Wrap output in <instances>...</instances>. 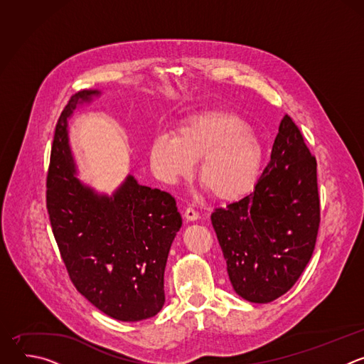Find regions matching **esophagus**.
<instances>
[{
  "label": "esophagus",
  "instance_id": "obj_1",
  "mask_svg": "<svg viewBox=\"0 0 364 364\" xmlns=\"http://www.w3.org/2000/svg\"><path fill=\"white\" fill-rule=\"evenodd\" d=\"M184 218L188 222H194L198 219V212L194 209V207H187V209L184 210Z\"/></svg>",
  "mask_w": 364,
  "mask_h": 364
}]
</instances>
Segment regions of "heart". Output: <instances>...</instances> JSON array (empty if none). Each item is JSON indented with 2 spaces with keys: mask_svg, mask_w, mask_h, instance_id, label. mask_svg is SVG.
<instances>
[{
  "mask_svg": "<svg viewBox=\"0 0 364 364\" xmlns=\"http://www.w3.org/2000/svg\"><path fill=\"white\" fill-rule=\"evenodd\" d=\"M198 158L200 183L216 198L233 200L255 184L264 148L239 117L219 109L184 119L176 135L160 134L149 145L152 171L167 184L190 177Z\"/></svg>",
  "mask_w": 364,
  "mask_h": 364,
  "instance_id": "1",
  "label": "heart"
}]
</instances>
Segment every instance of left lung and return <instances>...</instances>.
<instances>
[{
    "instance_id": "8db88e82",
    "label": "left lung",
    "mask_w": 364,
    "mask_h": 364,
    "mask_svg": "<svg viewBox=\"0 0 364 364\" xmlns=\"http://www.w3.org/2000/svg\"><path fill=\"white\" fill-rule=\"evenodd\" d=\"M320 216L317 160L285 115L255 190L212 213L236 294L264 304L288 292L314 252Z\"/></svg>"
}]
</instances>
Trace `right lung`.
I'll return each mask as SVG.
<instances>
[{
  "instance_id": "obj_1",
  "label": "right lung",
  "mask_w": 364,
  "mask_h": 364,
  "mask_svg": "<svg viewBox=\"0 0 364 364\" xmlns=\"http://www.w3.org/2000/svg\"><path fill=\"white\" fill-rule=\"evenodd\" d=\"M96 90L73 95L62 111L46 178V207L75 288L102 313L141 321L163 308L164 271L181 216L174 197L129 176L112 196H97L73 176L68 118Z\"/></svg>"
}]
</instances>
